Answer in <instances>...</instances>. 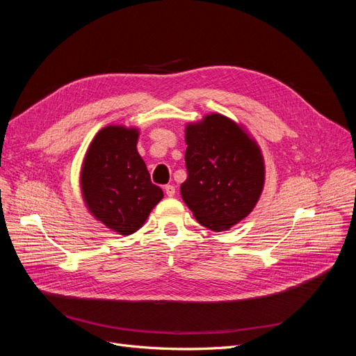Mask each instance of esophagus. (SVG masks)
Listing matches in <instances>:
<instances>
[{"label": "esophagus", "mask_w": 356, "mask_h": 356, "mask_svg": "<svg viewBox=\"0 0 356 356\" xmlns=\"http://www.w3.org/2000/svg\"><path fill=\"white\" fill-rule=\"evenodd\" d=\"M165 193L169 197H172L175 195V187L174 186H165Z\"/></svg>", "instance_id": "esophagus-1"}]
</instances>
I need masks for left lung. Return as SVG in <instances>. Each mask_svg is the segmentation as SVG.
<instances>
[{
	"label": "left lung",
	"instance_id": "left-lung-1",
	"mask_svg": "<svg viewBox=\"0 0 356 356\" xmlns=\"http://www.w3.org/2000/svg\"><path fill=\"white\" fill-rule=\"evenodd\" d=\"M186 144L182 200L207 229L229 230L250 215L261 196V149L241 124L217 113L187 124Z\"/></svg>",
	"mask_w": 356,
	"mask_h": 356
}]
</instances>
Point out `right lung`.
Here are the masks:
<instances>
[{
	"mask_svg": "<svg viewBox=\"0 0 356 356\" xmlns=\"http://www.w3.org/2000/svg\"><path fill=\"white\" fill-rule=\"evenodd\" d=\"M135 127L106 126L95 135L86 152L80 186L86 207L93 217L118 234L143 227L149 212L163 199L154 186L143 157Z\"/></svg>",
	"mask_w": 356,
	"mask_h": 356,
	"instance_id": "obj_1",
	"label": "right lung"
}]
</instances>
